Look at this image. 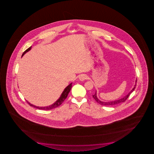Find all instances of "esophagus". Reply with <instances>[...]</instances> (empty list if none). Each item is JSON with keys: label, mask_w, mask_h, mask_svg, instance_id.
Returning a JSON list of instances; mask_svg holds the SVG:
<instances>
[{"label": "esophagus", "mask_w": 154, "mask_h": 154, "mask_svg": "<svg viewBox=\"0 0 154 154\" xmlns=\"http://www.w3.org/2000/svg\"><path fill=\"white\" fill-rule=\"evenodd\" d=\"M79 80L80 81H84L87 79V76L85 75V74H81V75L79 76Z\"/></svg>", "instance_id": "esophagus-1"}]
</instances>
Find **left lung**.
I'll return each mask as SVG.
<instances>
[{
	"mask_svg": "<svg viewBox=\"0 0 154 154\" xmlns=\"http://www.w3.org/2000/svg\"><path fill=\"white\" fill-rule=\"evenodd\" d=\"M137 81V80H136ZM135 87L133 88V89L129 93H128L125 97H123L122 99H121L117 100H115V101H109V102H102L101 101H100L99 100L97 99V93H95V94H94L93 95V97L94 98L95 100L97 102V103H99V104H101V105H103V106H112V105H115V104H119L120 103H122V102H124L125 101V100L128 99V97H129V95H130V94L133 92L134 91V89L135 88ZM97 92V91H96Z\"/></svg>",
	"mask_w": 154,
	"mask_h": 154,
	"instance_id": "obj_1",
	"label": "left lung"
}]
</instances>
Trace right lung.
<instances>
[{
  "label": "right lung",
  "mask_w": 154,
  "mask_h": 154,
  "mask_svg": "<svg viewBox=\"0 0 154 154\" xmlns=\"http://www.w3.org/2000/svg\"><path fill=\"white\" fill-rule=\"evenodd\" d=\"M31 47L32 46H31V47H29L28 49H27V50H26V51L23 53V54L22 55V56H23V55L25 54L26 52H27L28 51H29V50H31ZM72 87V83H71V84H69L67 87H66V88L64 89V91H63V93L61 94V96H60V98H59V99L57 100V101L55 102L54 103H53V104H52V105H51V106H49L43 107H37V106H34V105H33V104H31L30 103H29L28 102H27V103H29V106H31L32 107L36 108H38V109H52L53 108H57V107H59V106H60L61 104L63 103V102L64 101V100L67 98V97L68 96V93H69V91H70Z\"/></svg>",
  "instance_id": "obj_1"
}]
</instances>
